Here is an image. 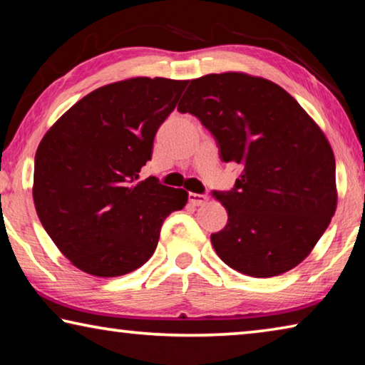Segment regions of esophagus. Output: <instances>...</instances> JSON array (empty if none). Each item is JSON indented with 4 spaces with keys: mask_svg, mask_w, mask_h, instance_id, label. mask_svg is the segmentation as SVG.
I'll return each mask as SVG.
<instances>
[{
    "mask_svg": "<svg viewBox=\"0 0 365 365\" xmlns=\"http://www.w3.org/2000/svg\"><path fill=\"white\" fill-rule=\"evenodd\" d=\"M188 200L193 206H205L209 201V197L206 195H197V193H190Z\"/></svg>",
    "mask_w": 365,
    "mask_h": 365,
    "instance_id": "obj_1",
    "label": "esophagus"
}]
</instances>
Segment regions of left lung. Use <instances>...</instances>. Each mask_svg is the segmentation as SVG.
I'll return each mask as SVG.
<instances>
[{"label":"left lung","instance_id":"8db88e82","mask_svg":"<svg viewBox=\"0 0 365 365\" xmlns=\"http://www.w3.org/2000/svg\"><path fill=\"white\" fill-rule=\"evenodd\" d=\"M178 110L201 120L224 163L243 165L230 191H214L228 212L211 235L228 267L269 279L304 261L336 211L335 156L294 98L243 72L195 78Z\"/></svg>","mask_w":365,"mask_h":365}]
</instances>
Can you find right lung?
<instances>
[{"instance_id": "add662e5", "label": "right lung", "mask_w": 365, "mask_h": 365, "mask_svg": "<svg viewBox=\"0 0 365 365\" xmlns=\"http://www.w3.org/2000/svg\"><path fill=\"white\" fill-rule=\"evenodd\" d=\"M188 80L133 77L91 91L64 113L35 154L34 202L49 238L77 269L119 277L153 256L160 227L188 193L150 177L158 128Z\"/></svg>"}]
</instances>
